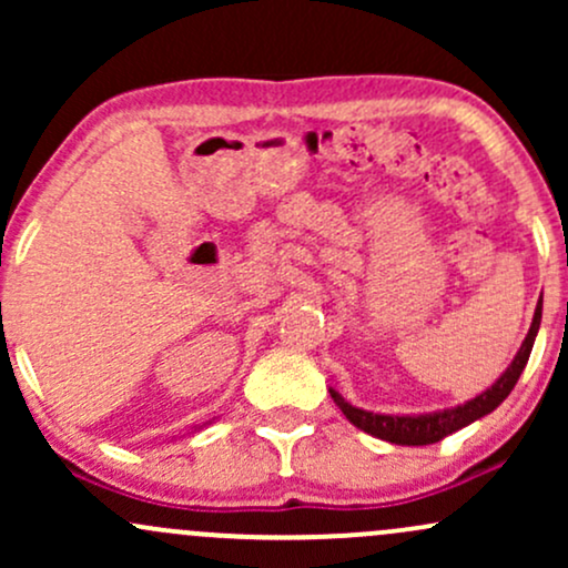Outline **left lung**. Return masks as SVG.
I'll return each instance as SVG.
<instances>
[{
	"label": "left lung",
	"instance_id": "obj_1",
	"mask_svg": "<svg viewBox=\"0 0 568 568\" xmlns=\"http://www.w3.org/2000/svg\"><path fill=\"white\" fill-rule=\"evenodd\" d=\"M539 323H542V298H539L529 334H526L524 344H520L518 355L513 357L510 368L499 376L497 384H491L486 393H480L478 397H473V400H467L465 406L435 410V414H422V416H389V414H374V410H363V408L349 406V403L344 400L336 389H331V397H334V403L342 408V414L347 416L352 425H355L357 429H363V433L374 435V438L389 440V443H395V446H429V443L443 440L446 435L467 427L470 422L480 419V416L491 414V410L513 393V387L518 384L520 374H524L526 363H529Z\"/></svg>",
	"mask_w": 568,
	"mask_h": 568
}]
</instances>
